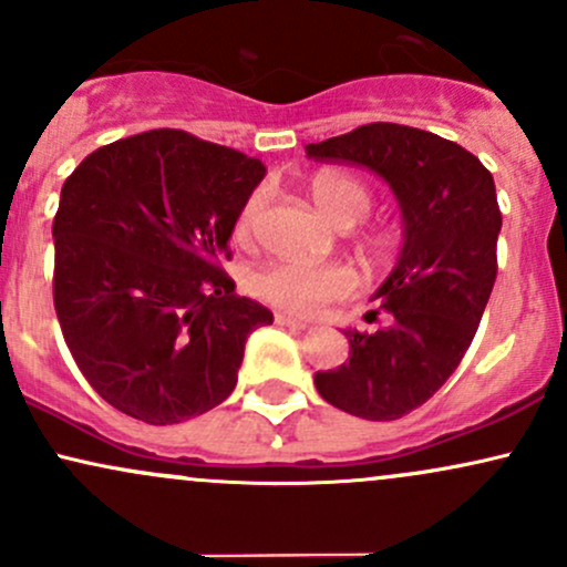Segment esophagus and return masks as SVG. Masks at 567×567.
<instances>
[{
	"mask_svg": "<svg viewBox=\"0 0 567 567\" xmlns=\"http://www.w3.org/2000/svg\"><path fill=\"white\" fill-rule=\"evenodd\" d=\"M275 320H277V324H285V328L298 330V333H301V330H309V322H306V320H298V317H290V315H277Z\"/></svg>",
	"mask_w": 567,
	"mask_h": 567,
	"instance_id": "obj_1",
	"label": "esophagus"
}]
</instances>
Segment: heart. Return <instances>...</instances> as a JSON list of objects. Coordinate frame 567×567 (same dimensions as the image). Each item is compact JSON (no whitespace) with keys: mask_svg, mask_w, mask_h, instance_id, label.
I'll return each mask as SVG.
<instances>
[{"mask_svg":"<svg viewBox=\"0 0 567 567\" xmlns=\"http://www.w3.org/2000/svg\"><path fill=\"white\" fill-rule=\"evenodd\" d=\"M311 197L324 218L333 220L341 229L362 224L373 210V192L365 181L349 173H320L311 181ZM266 188H256L247 194L234 218V237L239 243H250L264 224L266 213ZM375 243V250H381ZM357 288L354 269L347 264H322L306 266L292 261H269L247 275V290L264 303L290 311V315H317L324 306L343 301Z\"/></svg>","mask_w":567,"mask_h":567,"instance_id":"1","label":"heart"}]
</instances>
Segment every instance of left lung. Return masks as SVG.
Returning <instances> with one entry per match:
<instances>
[{
  "instance_id": "left-lung-1",
  "label": "left lung",
  "mask_w": 567,
  "mask_h": 567,
  "mask_svg": "<svg viewBox=\"0 0 567 567\" xmlns=\"http://www.w3.org/2000/svg\"><path fill=\"white\" fill-rule=\"evenodd\" d=\"M306 154L368 167L400 199L405 245L368 315L386 322L370 333L343 330L349 365L317 373L315 386L360 419H402L451 379L483 320L498 275L496 184L464 146L394 122L309 143Z\"/></svg>"
}]
</instances>
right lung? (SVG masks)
<instances>
[{"mask_svg": "<svg viewBox=\"0 0 567 567\" xmlns=\"http://www.w3.org/2000/svg\"><path fill=\"white\" fill-rule=\"evenodd\" d=\"M266 167L184 130L106 143L61 188L53 303L76 368L109 405L165 426L231 394L245 341L271 324L224 271Z\"/></svg>", "mask_w": 567, "mask_h": 567, "instance_id": "add662e5", "label": "right lung"}]
</instances>
